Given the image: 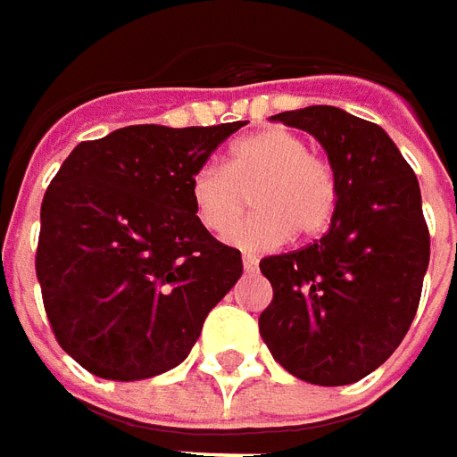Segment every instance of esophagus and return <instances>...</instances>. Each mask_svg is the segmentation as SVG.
<instances>
[{
  "mask_svg": "<svg viewBox=\"0 0 457 457\" xmlns=\"http://www.w3.org/2000/svg\"><path fill=\"white\" fill-rule=\"evenodd\" d=\"M256 267H259V259L252 254H244V270H246V272H254Z\"/></svg>",
  "mask_w": 457,
  "mask_h": 457,
  "instance_id": "1",
  "label": "esophagus"
}]
</instances>
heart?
Instances as JSON below:
<instances>
[{
    "label": "heart",
    "instance_id": "b5f03b06",
    "mask_svg": "<svg viewBox=\"0 0 457 457\" xmlns=\"http://www.w3.org/2000/svg\"><path fill=\"white\" fill-rule=\"evenodd\" d=\"M193 213L205 231L226 234L246 211L256 213L228 234L244 252H264L292 237H318L338 208V178L330 162L307 152L300 134L270 127L234 142L223 167L201 165L190 175Z\"/></svg>",
    "mask_w": 457,
    "mask_h": 457
}]
</instances>
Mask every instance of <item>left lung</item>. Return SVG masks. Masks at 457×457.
Returning <instances> with one entry per match:
<instances>
[{
	"label": "left lung",
	"instance_id": "1",
	"mask_svg": "<svg viewBox=\"0 0 457 457\" xmlns=\"http://www.w3.org/2000/svg\"><path fill=\"white\" fill-rule=\"evenodd\" d=\"M272 119L323 145L338 208L323 238L259 262L274 290L259 333L292 377L353 384L395 353L420 305L430 264L420 183L378 124L336 106Z\"/></svg>",
	"mask_w": 457,
	"mask_h": 457
}]
</instances>
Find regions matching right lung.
I'll return each instance as SVG.
<instances>
[{
    "mask_svg": "<svg viewBox=\"0 0 457 457\" xmlns=\"http://www.w3.org/2000/svg\"><path fill=\"white\" fill-rule=\"evenodd\" d=\"M246 121L137 124L80 142L47 187L35 270L61 348L91 374L139 381L183 363L244 272L203 228L190 175Z\"/></svg>",
    "mask_w": 457,
    "mask_h": 457,
    "instance_id": "1",
    "label": "right lung"
}]
</instances>
